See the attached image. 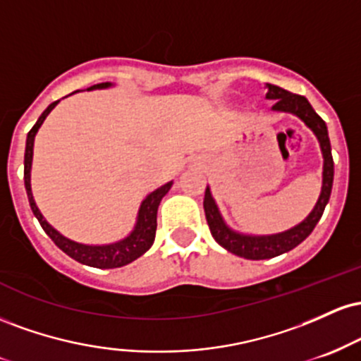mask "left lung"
<instances>
[{
	"mask_svg": "<svg viewBox=\"0 0 361 361\" xmlns=\"http://www.w3.org/2000/svg\"><path fill=\"white\" fill-rule=\"evenodd\" d=\"M264 88H267V100H275L271 106L273 111L295 115L316 135L319 147H321L322 152V159H324L322 161V186L316 205H314V209L310 210V214L304 221L297 224V226L290 227L287 231H283V233L264 235L244 234L239 233V231H234L229 224L224 221L217 202H215L214 195L210 192V186H207L204 209L210 233H212L214 239L221 244L224 250L246 259L275 258V256L283 255V252L299 246L312 233L319 219L322 217V212H324L327 202H329L334 178V163L333 154H331V142L329 135H327L326 122L316 114V110L312 109L307 98L295 93H290V91L280 88V86L270 85V82H267Z\"/></svg>",
	"mask_w": 361,
	"mask_h": 361,
	"instance_id": "left-lung-1",
	"label": "left lung"
}]
</instances>
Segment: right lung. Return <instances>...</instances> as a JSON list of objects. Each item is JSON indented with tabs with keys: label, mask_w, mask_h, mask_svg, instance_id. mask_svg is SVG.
<instances>
[{
	"label": "right lung",
	"mask_w": 361,
	"mask_h": 361,
	"mask_svg": "<svg viewBox=\"0 0 361 361\" xmlns=\"http://www.w3.org/2000/svg\"><path fill=\"white\" fill-rule=\"evenodd\" d=\"M114 88V82H100V85H94L86 88L88 91L93 90H106ZM78 93V91H74ZM73 94V93H71ZM61 100L51 103L42 111L39 120L35 122V126L30 128L27 135V146H25V169H23V180H25V190H27L28 202H30V209L37 221L40 222L45 234L56 243V246L66 252L68 256H71L73 259L80 261L82 264H88V267L93 268H102V270H106V268H120L126 267V264L132 263L134 259H137L139 256H142L149 247L152 246L156 238V227H157V207H159L163 197L169 192V188L173 186V181H168L166 185L159 186L154 192H151L140 202L137 219H135L134 229L128 233L126 238L120 239V241L110 243V244H82L78 241H73V239L66 238L64 234H61L56 227H52L51 224L45 221L42 212L37 207L34 200V193H32V183H30V175H32V161H34V142L35 135L39 132L40 126L44 123V120L47 118V115L56 109V105Z\"/></svg>",
	"instance_id": "1"
}]
</instances>
